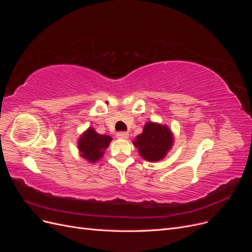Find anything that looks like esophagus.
I'll use <instances>...</instances> for the list:
<instances>
[{
	"mask_svg": "<svg viewBox=\"0 0 252 252\" xmlns=\"http://www.w3.org/2000/svg\"><path fill=\"white\" fill-rule=\"evenodd\" d=\"M117 138L121 139V140H126V139L129 138V134L127 132H118Z\"/></svg>",
	"mask_w": 252,
	"mask_h": 252,
	"instance_id": "1",
	"label": "esophagus"
}]
</instances>
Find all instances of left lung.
Returning <instances> with one entry per match:
<instances>
[{"label":"left lung","mask_w":252,"mask_h":252,"mask_svg":"<svg viewBox=\"0 0 252 252\" xmlns=\"http://www.w3.org/2000/svg\"><path fill=\"white\" fill-rule=\"evenodd\" d=\"M132 143L144 159L155 163L167 156L173 146L174 138L171 129L167 125L147 122L144 125L143 132L136 135Z\"/></svg>","instance_id":"8db88e82"}]
</instances>
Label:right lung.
Returning a JSON list of instances; mask_svg holds the SVG:
<instances>
[{"mask_svg":"<svg viewBox=\"0 0 252 252\" xmlns=\"http://www.w3.org/2000/svg\"><path fill=\"white\" fill-rule=\"evenodd\" d=\"M112 138L107 134H100L94 127L87 128L78 140L80 156L89 163H96L103 158Z\"/></svg>","mask_w":252,"mask_h":252,"instance_id":"right-lung-1","label":"right lung"}]
</instances>
